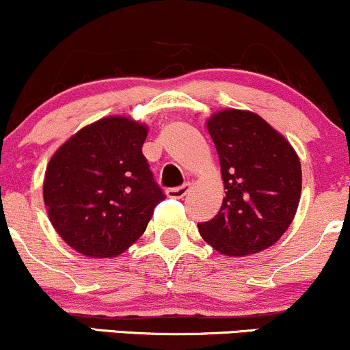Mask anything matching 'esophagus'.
<instances>
[{"label":"esophagus","mask_w":350,"mask_h":350,"mask_svg":"<svg viewBox=\"0 0 350 350\" xmlns=\"http://www.w3.org/2000/svg\"><path fill=\"white\" fill-rule=\"evenodd\" d=\"M188 191H190V185L185 183L183 187L168 188L167 196H168V198H174V200H182V198H185V196L188 195Z\"/></svg>","instance_id":"esophagus-1"}]
</instances>
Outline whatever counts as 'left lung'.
Listing matches in <instances>:
<instances>
[{
    "label": "left lung",
    "instance_id": "left-lung-1",
    "mask_svg": "<svg viewBox=\"0 0 350 350\" xmlns=\"http://www.w3.org/2000/svg\"><path fill=\"white\" fill-rule=\"evenodd\" d=\"M226 188L215 219L198 224L206 244L226 257H245L277 242L301 198V162L285 135L247 109L206 119Z\"/></svg>",
    "mask_w": 350,
    "mask_h": 350
}]
</instances>
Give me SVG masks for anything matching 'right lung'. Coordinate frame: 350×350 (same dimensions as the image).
Instances as JSON below:
<instances>
[{"label": "right lung", "instance_id": "add662e5", "mask_svg": "<svg viewBox=\"0 0 350 350\" xmlns=\"http://www.w3.org/2000/svg\"><path fill=\"white\" fill-rule=\"evenodd\" d=\"M146 122L106 116L70 135L44 175V204L57 234L78 254L111 258L146 231L163 193L142 155Z\"/></svg>", "mask_w": 350, "mask_h": 350}]
</instances>
